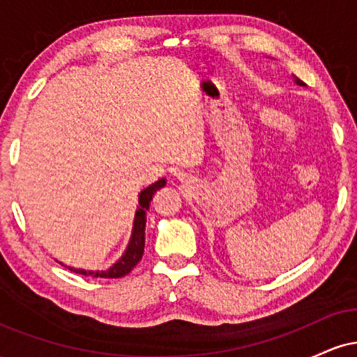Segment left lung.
Segmentation results:
<instances>
[{
  "label": "left lung",
  "mask_w": 357,
  "mask_h": 357,
  "mask_svg": "<svg viewBox=\"0 0 357 357\" xmlns=\"http://www.w3.org/2000/svg\"><path fill=\"white\" fill-rule=\"evenodd\" d=\"M294 79H296V84H297V85H302V87H304V85H305L304 82H302L301 79H297V77H294Z\"/></svg>",
  "instance_id": "obj_1"
}]
</instances>
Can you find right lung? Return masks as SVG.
Returning <instances> with one entry per match:
<instances>
[{
    "label": "right lung",
    "mask_w": 357,
    "mask_h": 357,
    "mask_svg": "<svg viewBox=\"0 0 357 357\" xmlns=\"http://www.w3.org/2000/svg\"><path fill=\"white\" fill-rule=\"evenodd\" d=\"M166 184V179H158V181L147 186L146 190L139 192V206L134 216V227H132V235H130L129 245H127L124 255H122L112 267L107 270H102V272H93V270H84V268H72V272L82 273V275H92V277H100V278H121L127 275L142 258L144 253V243H146V211L149 210L151 199H153L154 192L161 190Z\"/></svg>",
    "instance_id": "add662e5"
}]
</instances>
